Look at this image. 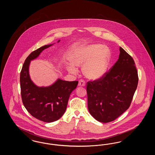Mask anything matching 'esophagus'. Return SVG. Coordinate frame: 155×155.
I'll return each instance as SVG.
<instances>
[{
    "label": "esophagus",
    "instance_id": "34e87169",
    "mask_svg": "<svg viewBox=\"0 0 155 155\" xmlns=\"http://www.w3.org/2000/svg\"><path fill=\"white\" fill-rule=\"evenodd\" d=\"M78 85L80 87H84V86H85V82L84 80H80L79 82H78Z\"/></svg>",
    "mask_w": 155,
    "mask_h": 155
}]
</instances>
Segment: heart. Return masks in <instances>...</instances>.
<instances>
[{
    "mask_svg": "<svg viewBox=\"0 0 155 155\" xmlns=\"http://www.w3.org/2000/svg\"><path fill=\"white\" fill-rule=\"evenodd\" d=\"M110 56L109 49L101 44L90 45L79 48L72 56L74 66L82 67V73L89 79L96 80L106 73ZM70 65L67 70L71 73H77L75 67Z\"/></svg>",
    "mask_w": 155,
    "mask_h": 155,
    "instance_id": "1",
    "label": "heart"
}]
</instances>
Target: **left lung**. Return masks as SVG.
Listing matches in <instances>:
<instances>
[{
	"label": "left lung",
	"mask_w": 155,
	"mask_h": 155,
	"mask_svg": "<svg viewBox=\"0 0 155 155\" xmlns=\"http://www.w3.org/2000/svg\"><path fill=\"white\" fill-rule=\"evenodd\" d=\"M118 60L102 78L87 82L88 107L101 123L113 121L127 110L137 88L138 75L133 58L120 48Z\"/></svg>",
	"instance_id": "8db88e82"
}]
</instances>
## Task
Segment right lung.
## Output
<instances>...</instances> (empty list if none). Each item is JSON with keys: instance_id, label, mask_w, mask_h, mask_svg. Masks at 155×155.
<instances>
[{"instance_id": "add662e5", "label": "right lung", "mask_w": 155, "mask_h": 155, "mask_svg": "<svg viewBox=\"0 0 155 155\" xmlns=\"http://www.w3.org/2000/svg\"><path fill=\"white\" fill-rule=\"evenodd\" d=\"M60 42V40L58 42ZM53 44L45 45L32 52L25 59L20 73V87L22 103L30 114L41 121L51 123L60 118L66 110L71 93L78 81L58 79L46 87L37 86L31 80L29 66L44 49Z\"/></svg>"}]
</instances>
